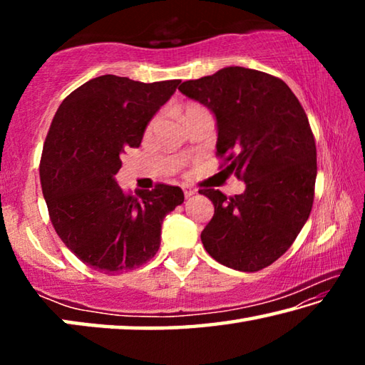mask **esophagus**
<instances>
[{"label":"esophagus","mask_w":365,"mask_h":365,"mask_svg":"<svg viewBox=\"0 0 365 365\" xmlns=\"http://www.w3.org/2000/svg\"><path fill=\"white\" fill-rule=\"evenodd\" d=\"M195 193H196V190H193L191 187H183V195H185V197L193 196Z\"/></svg>","instance_id":"34e87169"}]
</instances>
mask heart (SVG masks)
<instances>
[{"label": "heart", "instance_id": "b5f03b06", "mask_svg": "<svg viewBox=\"0 0 365 365\" xmlns=\"http://www.w3.org/2000/svg\"><path fill=\"white\" fill-rule=\"evenodd\" d=\"M201 110H206V109L202 108V106H200V104H197V103H187V104H185V106L182 108V117H183V120L188 119L190 115H193V114H196V113H201ZM153 125H154V120L150 123V127H153Z\"/></svg>", "mask_w": 365, "mask_h": 365}]
</instances>
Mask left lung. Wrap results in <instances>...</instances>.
Segmentation results:
<instances>
[{"label":"left lung","mask_w":365,"mask_h":365,"mask_svg":"<svg viewBox=\"0 0 365 365\" xmlns=\"http://www.w3.org/2000/svg\"><path fill=\"white\" fill-rule=\"evenodd\" d=\"M178 90L212 110L220 168L246 183L228 197L200 190L214 205L202 245L230 269L267 267L293 245L312 209L317 153L304 109L282 78L238 66Z\"/></svg>","instance_id":"left-lung-1"}]
</instances>
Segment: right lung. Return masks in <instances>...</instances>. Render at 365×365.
<instances>
[{"label":"right lung","instance_id":"obj_1","mask_svg":"<svg viewBox=\"0 0 365 365\" xmlns=\"http://www.w3.org/2000/svg\"><path fill=\"white\" fill-rule=\"evenodd\" d=\"M180 80L143 83L101 76L78 86L53 117L40 160L49 219L80 261L114 275L140 267L160 245V224L183 191L158 183L125 193L115 182L120 154L138 148Z\"/></svg>","mask_w":365,"mask_h":365}]
</instances>
